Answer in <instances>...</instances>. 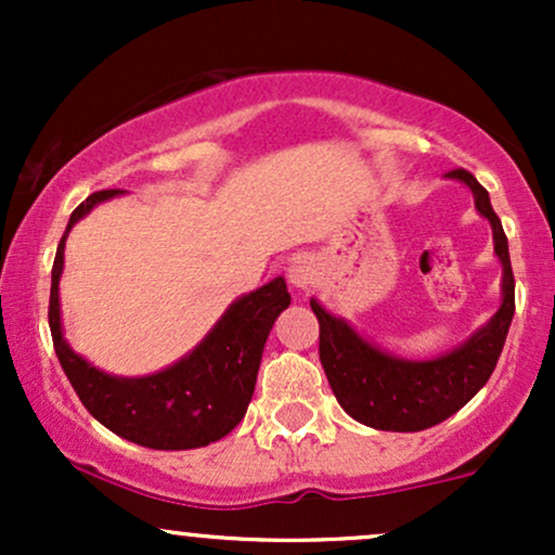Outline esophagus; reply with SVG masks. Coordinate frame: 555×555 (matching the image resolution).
<instances>
[{"mask_svg":"<svg viewBox=\"0 0 555 555\" xmlns=\"http://www.w3.org/2000/svg\"><path fill=\"white\" fill-rule=\"evenodd\" d=\"M315 276H318V266L310 256L292 258L289 269H286V279H289V284L295 286L297 292H308L310 286L315 284Z\"/></svg>","mask_w":555,"mask_h":555,"instance_id":"34e87169","label":"esophagus"}]
</instances>
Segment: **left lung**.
Returning a JSON list of instances; mask_svg holds the SVG:
<instances>
[{"label":"left lung","mask_w":555,"mask_h":555,"mask_svg":"<svg viewBox=\"0 0 555 555\" xmlns=\"http://www.w3.org/2000/svg\"><path fill=\"white\" fill-rule=\"evenodd\" d=\"M446 177L473 190L477 214L486 216L493 229V250L503 269L501 305L486 326L438 358L404 360L375 347L344 318L331 315L318 299H310V308L321 323L318 352L331 391L339 399L341 410L367 428L415 433L460 412L488 384L512 326L514 273L501 219L490 206L488 190L467 169H454Z\"/></svg>","instance_id":"left-lung-1"}]
</instances>
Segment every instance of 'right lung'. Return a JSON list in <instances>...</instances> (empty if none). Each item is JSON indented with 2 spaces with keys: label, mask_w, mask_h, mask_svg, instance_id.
I'll list each match as a JSON object with an SVG mask.
<instances>
[{
  "label": "right lung",
  "mask_w": 555,
  "mask_h": 555,
  "mask_svg": "<svg viewBox=\"0 0 555 555\" xmlns=\"http://www.w3.org/2000/svg\"><path fill=\"white\" fill-rule=\"evenodd\" d=\"M114 195H122V190H101L88 195L69 216V224L56 247L49 297L54 352L86 410L119 438L158 451L201 449L224 438L245 417L256 391L266 339L279 313L289 308L292 297L284 276H276L250 295L234 299L203 341L175 365L140 378L99 371L65 339L60 279L65 269L69 229Z\"/></svg>",
  "instance_id": "add662e5"
}]
</instances>
